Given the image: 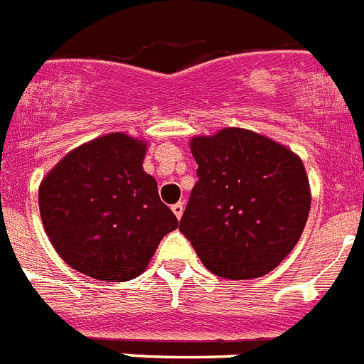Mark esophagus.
I'll use <instances>...</instances> for the list:
<instances>
[{"mask_svg":"<svg viewBox=\"0 0 364 364\" xmlns=\"http://www.w3.org/2000/svg\"><path fill=\"white\" fill-rule=\"evenodd\" d=\"M171 210H173V213L176 215V219H180V217H182V213H184V203L173 204V208H171Z\"/></svg>","mask_w":364,"mask_h":364,"instance_id":"obj_1","label":"esophagus"}]
</instances>
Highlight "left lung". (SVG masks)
I'll return each instance as SVG.
<instances>
[{
	"label": "left lung",
	"instance_id": "8db88e82",
	"mask_svg": "<svg viewBox=\"0 0 364 364\" xmlns=\"http://www.w3.org/2000/svg\"><path fill=\"white\" fill-rule=\"evenodd\" d=\"M197 184L180 219L208 271L259 278L284 262L306 226L311 191L302 160L271 138L223 129L191 139Z\"/></svg>",
	"mask_w": 364,
	"mask_h": 364
}]
</instances>
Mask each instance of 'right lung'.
<instances>
[{"label":"right lung","instance_id":"add662e5","mask_svg":"<svg viewBox=\"0 0 364 364\" xmlns=\"http://www.w3.org/2000/svg\"><path fill=\"white\" fill-rule=\"evenodd\" d=\"M145 151L141 139L112 132L73 149L42 180L43 228L71 269L101 282L132 279L178 228L144 171Z\"/></svg>","mask_w":364,"mask_h":364}]
</instances>
